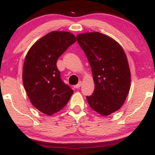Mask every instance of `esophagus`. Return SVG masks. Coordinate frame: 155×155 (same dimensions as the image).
I'll return each mask as SVG.
<instances>
[{"mask_svg": "<svg viewBox=\"0 0 155 155\" xmlns=\"http://www.w3.org/2000/svg\"><path fill=\"white\" fill-rule=\"evenodd\" d=\"M81 81H79V82L77 84H76V86H75V88H77V89H79V88L80 87H81Z\"/></svg>", "mask_w": 155, "mask_h": 155, "instance_id": "34e87169", "label": "esophagus"}]
</instances>
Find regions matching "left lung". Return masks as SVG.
Wrapping results in <instances>:
<instances>
[{
	"label": "left lung",
	"instance_id": "1",
	"mask_svg": "<svg viewBox=\"0 0 155 155\" xmlns=\"http://www.w3.org/2000/svg\"><path fill=\"white\" fill-rule=\"evenodd\" d=\"M92 68L95 90L86 96L90 106L102 116L122 107L130 88V71L122 47L109 36L86 33L76 36Z\"/></svg>",
	"mask_w": 155,
	"mask_h": 155
}]
</instances>
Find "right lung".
Wrapping results in <instances>:
<instances>
[{"instance_id": "right-lung-1", "label": "right lung", "mask_w": 155, "mask_h": 155, "mask_svg": "<svg viewBox=\"0 0 155 155\" xmlns=\"http://www.w3.org/2000/svg\"><path fill=\"white\" fill-rule=\"evenodd\" d=\"M76 41L69 32L52 31L32 46L25 59L22 81L31 104L47 115L60 111L74 93L60 78L57 60Z\"/></svg>"}]
</instances>
